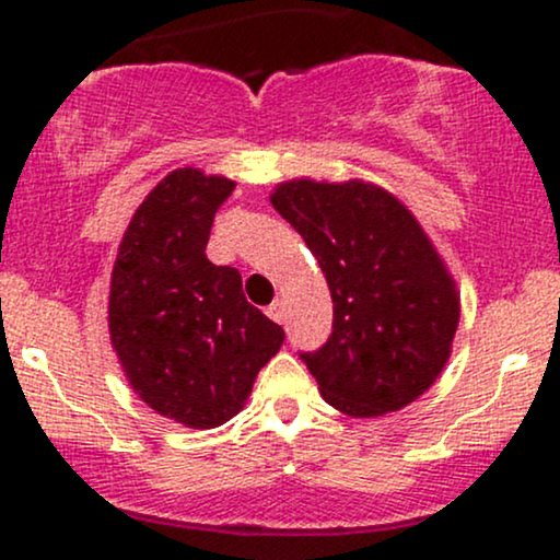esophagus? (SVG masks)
<instances>
[{"instance_id": "1", "label": "esophagus", "mask_w": 560, "mask_h": 560, "mask_svg": "<svg viewBox=\"0 0 560 560\" xmlns=\"http://www.w3.org/2000/svg\"><path fill=\"white\" fill-rule=\"evenodd\" d=\"M268 316H271V318L276 320V324H281V320L287 318V305H284V302H281V300H276L273 305L268 307Z\"/></svg>"}]
</instances>
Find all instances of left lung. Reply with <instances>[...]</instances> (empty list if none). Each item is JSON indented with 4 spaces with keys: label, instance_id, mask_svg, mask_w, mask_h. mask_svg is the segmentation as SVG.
<instances>
[{
    "label": "left lung",
    "instance_id": "8db88e82",
    "mask_svg": "<svg viewBox=\"0 0 560 560\" xmlns=\"http://www.w3.org/2000/svg\"><path fill=\"white\" fill-rule=\"evenodd\" d=\"M271 205L305 240L331 292L329 342L300 355L324 400L352 419L419 400L453 352L460 294L416 215L361 178H292L276 184Z\"/></svg>",
    "mask_w": 560,
    "mask_h": 560
}]
</instances>
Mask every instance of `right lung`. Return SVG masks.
Wrapping results in <instances>:
<instances>
[{
	"label": "right lung",
	"mask_w": 560,
	"mask_h": 560,
	"mask_svg": "<svg viewBox=\"0 0 560 560\" xmlns=\"http://www.w3.org/2000/svg\"><path fill=\"white\" fill-rule=\"evenodd\" d=\"M226 176L176 168L128 223L113 262L107 329L131 389L165 419L215 429L247 402L284 329L249 305L236 268L205 255Z\"/></svg>",
	"instance_id": "add662e5"
}]
</instances>
